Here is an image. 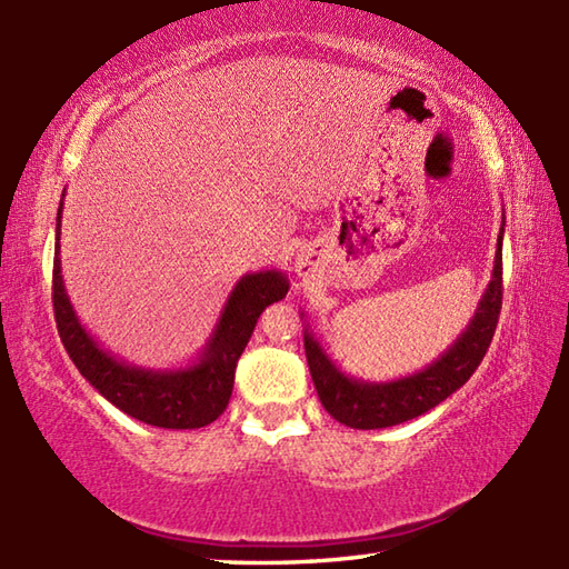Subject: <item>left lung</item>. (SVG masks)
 Wrapping results in <instances>:
<instances>
[{
	"label": "left lung",
	"mask_w": 569,
	"mask_h": 569,
	"mask_svg": "<svg viewBox=\"0 0 569 569\" xmlns=\"http://www.w3.org/2000/svg\"><path fill=\"white\" fill-rule=\"evenodd\" d=\"M501 241L503 227L497 241V259H493L489 288L481 296L475 318L467 325V330L457 337V342L438 361H432L428 369L413 373V377L389 383H367L359 379H349L322 352V347L312 337V332L306 330L303 340L310 377L316 381L320 403L335 420L357 430L391 428L398 426V422L428 413L430 408L442 403L447 396L467 383V379L481 365V359H485L499 322L503 298Z\"/></svg>",
	"instance_id": "left-lung-1"
}]
</instances>
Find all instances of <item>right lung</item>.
Segmentation results:
<instances>
[{"instance_id":"right-lung-1","label":"right lung","mask_w":569,"mask_h":569,"mask_svg":"<svg viewBox=\"0 0 569 569\" xmlns=\"http://www.w3.org/2000/svg\"><path fill=\"white\" fill-rule=\"evenodd\" d=\"M60 210L56 239L60 237ZM60 247L53 257V312L60 342L78 371L107 401L147 426L168 430H192L210 426L224 413L232 396L234 369L261 312L286 298L288 281L281 271H259L241 276L227 298L222 318L204 345L198 365L176 371H151L124 365L107 355L84 332L72 310L63 276H60Z\"/></svg>"}]
</instances>
